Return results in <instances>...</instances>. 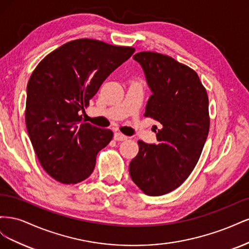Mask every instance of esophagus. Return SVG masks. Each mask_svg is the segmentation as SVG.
<instances>
[{
    "label": "esophagus",
    "instance_id": "34e87169",
    "mask_svg": "<svg viewBox=\"0 0 249 249\" xmlns=\"http://www.w3.org/2000/svg\"><path fill=\"white\" fill-rule=\"evenodd\" d=\"M113 138H114V140H116V141H124V140L127 139V137L125 136V135L119 133V132L114 133V137H113Z\"/></svg>",
    "mask_w": 249,
    "mask_h": 249
}]
</instances>
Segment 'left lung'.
Masks as SVG:
<instances>
[{"mask_svg":"<svg viewBox=\"0 0 249 249\" xmlns=\"http://www.w3.org/2000/svg\"><path fill=\"white\" fill-rule=\"evenodd\" d=\"M133 59L152 91L144 116L161 129L156 131L157 144L138 141L130 176L145 194L160 196L182 185L198 162L210 129L209 99L197 73L173 58L141 52Z\"/></svg>","mask_w":249,"mask_h":249,"instance_id":"obj_1","label":"left lung"}]
</instances>
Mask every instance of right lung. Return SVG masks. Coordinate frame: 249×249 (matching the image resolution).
<instances>
[{
  "label": "right lung",
  "mask_w": 249,
  "mask_h": 249,
  "mask_svg": "<svg viewBox=\"0 0 249 249\" xmlns=\"http://www.w3.org/2000/svg\"><path fill=\"white\" fill-rule=\"evenodd\" d=\"M134 48L77 39L53 51L37 65L27 86L26 125L42 168L62 184L91 175L96 155L113 137L108 129L82 122L81 112Z\"/></svg>",
  "instance_id": "right-lung-1"
}]
</instances>
